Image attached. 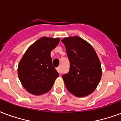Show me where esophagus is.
Masks as SVG:
<instances>
[{"instance_id": "34e87169", "label": "esophagus", "mask_w": 121, "mask_h": 121, "mask_svg": "<svg viewBox=\"0 0 121 121\" xmlns=\"http://www.w3.org/2000/svg\"><path fill=\"white\" fill-rule=\"evenodd\" d=\"M56 70H57V71L59 74H61V68L59 67H57L56 68Z\"/></svg>"}]
</instances>
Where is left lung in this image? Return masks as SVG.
Returning a JSON list of instances; mask_svg holds the SVG:
<instances>
[{
  "instance_id": "left-lung-1",
  "label": "left lung",
  "mask_w": 121,
  "mask_h": 121,
  "mask_svg": "<svg viewBox=\"0 0 121 121\" xmlns=\"http://www.w3.org/2000/svg\"><path fill=\"white\" fill-rule=\"evenodd\" d=\"M70 69L63 79L70 92L79 97L90 94L97 88L102 75L101 65L92 46L79 36L63 38Z\"/></svg>"
}]
</instances>
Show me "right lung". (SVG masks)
I'll use <instances>...</instances> for the list:
<instances>
[{
    "mask_svg": "<svg viewBox=\"0 0 121 121\" xmlns=\"http://www.w3.org/2000/svg\"><path fill=\"white\" fill-rule=\"evenodd\" d=\"M60 38L42 37L29 47L18 67V76L24 88L36 95L51 89L58 72L52 64L51 52Z\"/></svg>",
    "mask_w": 121,
    "mask_h": 121,
    "instance_id": "right-lung-1",
    "label": "right lung"
}]
</instances>
